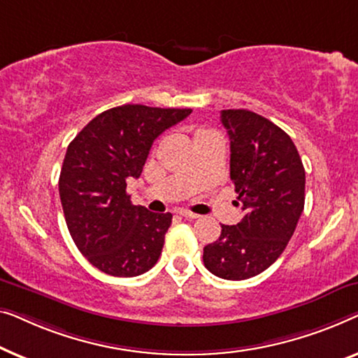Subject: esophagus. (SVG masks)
<instances>
[{"mask_svg":"<svg viewBox=\"0 0 358 358\" xmlns=\"http://www.w3.org/2000/svg\"><path fill=\"white\" fill-rule=\"evenodd\" d=\"M177 214H180L181 217H186V219H198L199 215L198 214H194V213H191V210H186V209H180Z\"/></svg>","mask_w":358,"mask_h":358,"instance_id":"34e87169","label":"esophagus"}]
</instances>
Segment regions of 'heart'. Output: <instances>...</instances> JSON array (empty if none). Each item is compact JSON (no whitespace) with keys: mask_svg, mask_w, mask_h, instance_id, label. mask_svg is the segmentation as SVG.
Wrapping results in <instances>:
<instances>
[{"mask_svg":"<svg viewBox=\"0 0 358 358\" xmlns=\"http://www.w3.org/2000/svg\"><path fill=\"white\" fill-rule=\"evenodd\" d=\"M201 133H204V131H203V129H199V131H198V133H196V134H201Z\"/></svg>","mask_w":358,"mask_h":358,"instance_id":"heart-1","label":"heart"}]
</instances>
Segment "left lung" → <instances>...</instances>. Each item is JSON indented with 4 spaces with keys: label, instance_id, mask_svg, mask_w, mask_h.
<instances>
[{
    "label": "left lung",
    "instance_id": "obj_1",
    "mask_svg": "<svg viewBox=\"0 0 358 358\" xmlns=\"http://www.w3.org/2000/svg\"><path fill=\"white\" fill-rule=\"evenodd\" d=\"M230 138V178L243 219L222 225L204 246V266L217 278L245 280L285 250L305 206V169L290 136L250 110H222Z\"/></svg>",
    "mask_w": 358,
    "mask_h": 358
}]
</instances>
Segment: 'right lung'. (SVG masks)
Segmentation results:
<instances>
[{"label":"right lung","instance_id":"add662e5","mask_svg":"<svg viewBox=\"0 0 358 358\" xmlns=\"http://www.w3.org/2000/svg\"><path fill=\"white\" fill-rule=\"evenodd\" d=\"M191 108L122 105L89 122L68 145L59 199L83 256L115 278H134L157 263L172 214L134 206L127 180L139 178L152 143Z\"/></svg>","mask_w":358,"mask_h":358}]
</instances>
